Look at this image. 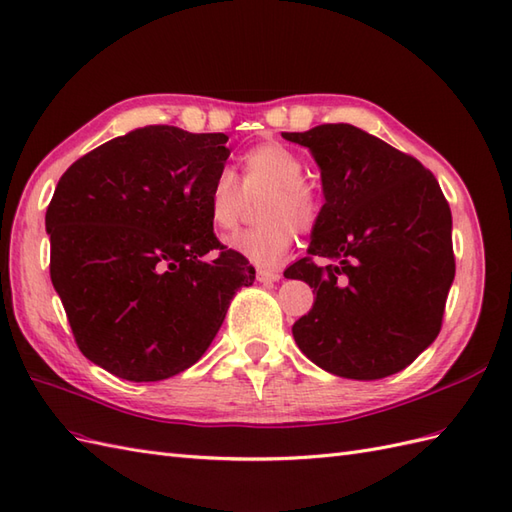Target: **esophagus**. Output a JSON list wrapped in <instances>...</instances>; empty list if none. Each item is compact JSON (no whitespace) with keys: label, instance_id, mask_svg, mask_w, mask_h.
<instances>
[{"label":"esophagus","instance_id":"esophagus-1","mask_svg":"<svg viewBox=\"0 0 512 512\" xmlns=\"http://www.w3.org/2000/svg\"><path fill=\"white\" fill-rule=\"evenodd\" d=\"M281 279L279 272L274 270H257V281L259 283H277Z\"/></svg>","mask_w":512,"mask_h":512}]
</instances>
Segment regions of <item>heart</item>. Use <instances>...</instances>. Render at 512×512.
<instances>
[{"instance_id": "obj_1", "label": "heart", "mask_w": 512, "mask_h": 512, "mask_svg": "<svg viewBox=\"0 0 512 512\" xmlns=\"http://www.w3.org/2000/svg\"><path fill=\"white\" fill-rule=\"evenodd\" d=\"M305 162L281 142L255 144L242 155V188L231 170H220L207 196V214L218 229L240 220L244 192H264L257 207L259 227L235 231L225 246L255 266H274L292 251L298 233H311L322 218L320 190L303 179Z\"/></svg>"}]
</instances>
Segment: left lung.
<instances>
[{
	"label": "left lung",
	"instance_id": "obj_1",
	"mask_svg": "<svg viewBox=\"0 0 512 512\" xmlns=\"http://www.w3.org/2000/svg\"><path fill=\"white\" fill-rule=\"evenodd\" d=\"M320 168L322 218L307 255L283 274L309 283L294 322L298 348L322 370L376 381L435 342L454 281L452 212L415 157L348 123L283 134ZM313 256L327 264L318 267Z\"/></svg>",
	"mask_w": 512,
	"mask_h": 512
}]
</instances>
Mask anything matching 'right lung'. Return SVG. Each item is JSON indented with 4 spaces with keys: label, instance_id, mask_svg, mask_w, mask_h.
<instances>
[{
    "label": "right lung",
    "instance_id": "right-lung-1",
    "mask_svg": "<svg viewBox=\"0 0 512 512\" xmlns=\"http://www.w3.org/2000/svg\"><path fill=\"white\" fill-rule=\"evenodd\" d=\"M227 140L140 127L86 153L58 181L45 214L51 283L82 355L125 381L188 370L235 292L255 281L207 214Z\"/></svg>",
    "mask_w": 512,
    "mask_h": 512
}]
</instances>
